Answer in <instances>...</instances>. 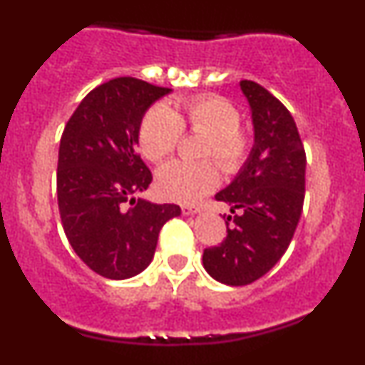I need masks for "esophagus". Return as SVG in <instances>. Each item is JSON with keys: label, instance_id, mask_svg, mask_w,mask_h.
Segmentation results:
<instances>
[{"label": "esophagus", "instance_id": "esophagus-1", "mask_svg": "<svg viewBox=\"0 0 365 365\" xmlns=\"http://www.w3.org/2000/svg\"><path fill=\"white\" fill-rule=\"evenodd\" d=\"M202 211V207L200 206H195V204H183L182 206V212L183 215H197V212Z\"/></svg>", "mask_w": 365, "mask_h": 365}]
</instances>
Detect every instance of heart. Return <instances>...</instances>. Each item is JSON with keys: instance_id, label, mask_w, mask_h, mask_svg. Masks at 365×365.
Segmentation results:
<instances>
[{"instance_id": "1", "label": "heart", "mask_w": 365, "mask_h": 365, "mask_svg": "<svg viewBox=\"0 0 365 365\" xmlns=\"http://www.w3.org/2000/svg\"><path fill=\"white\" fill-rule=\"evenodd\" d=\"M240 111L220 96L178 99L173 110L158 104L140 121L139 144L149 161L159 163L173 153L183 130L206 133L200 158H215L225 173H235L249 158L252 140L240 128ZM217 168L211 161H171L158 171L156 187L165 199L194 202L217 185Z\"/></svg>"}]
</instances>
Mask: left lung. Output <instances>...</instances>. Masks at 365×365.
I'll return each instance as SVG.
<instances>
[{
    "mask_svg": "<svg viewBox=\"0 0 365 365\" xmlns=\"http://www.w3.org/2000/svg\"><path fill=\"white\" fill-rule=\"evenodd\" d=\"M250 104L254 148L245 165L216 200L228 204L226 238L204 249L202 264L216 282L254 283L290 245L305 195V150L290 111L269 91L240 81Z\"/></svg>",
    "mask_w": 365,
    "mask_h": 365,
    "instance_id": "obj_1",
    "label": "left lung"
}]
</instances>
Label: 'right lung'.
Segmentation results:
<instances>
[{"label":"right lung","mask_w":365,"mask_h":365,"mask_svg":"<svg viewBox=\"0 0 365 365\" xmlns=\"http://www.w3.org/2000/svg\"><path fill=\"white\" fill-rule=\"evenodd\" d=\"M170 92L133 77L113 78L82 99L63 130L56 171L61 225L75 254L103 278L144 271L163 225L180 216L177 204L135 197L153 182L137 153L140 121Z\"/></svg>","instance_id":"obj_1"}]
</instances>
